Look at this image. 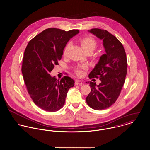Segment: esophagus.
I'll return each mask as SVG.
<instances>
[{
	"label": "esophagus",
	"mask_w": 150,
	"mask_h": 150,
	"mask_svg": "<svg viewBox=\"0 0 150 150\" xmlns=\"http://www.w3.org/2000/svg\"><path fill=\"white\" fill-rule=\"evenodd\" d=\"M82 84H83L82 81H79V80H76L75 82V85H80V86H81Z\"/></svg>",
	"instance_id": "34e87169"
}]
</instances>
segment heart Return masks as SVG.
I'll return each mask as SVG.
<instances>
[{
  "label": "heart",
  "mask_w": 150,
  "mask_h": 150,
  "mask_svg": "<svg viewBox=\"0 0 150 150\" xmlns=\"http://www.w3.org/2000/svg\"><path fill=\"white\" fill-rule=\"evenodd\" d=\"M81 46L84 52L87 54H91L93 51V50L96 48L97 46V43L96 40L92 38L91 37H85L81 39L80 41ZM70 46V43H69L64 50V55H66L67 54V52L68 51V50ZM83 69H84V67H83ZM76 74L78 76H81L83 75V72L81 69L79 68L75 70Z\"/></svg>",
  "instance_id": "heart-1"
}]
</instances>
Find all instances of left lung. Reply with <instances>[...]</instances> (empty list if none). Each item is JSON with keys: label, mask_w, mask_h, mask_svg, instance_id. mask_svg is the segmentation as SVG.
Instances as JSON below:
<instances>
[{"label": "left lung", "mask_w": 150, "mask_h": 150, "mask_svg": "<svg viewBox=\"0 0 150 150\" xmlns=\"http://www.w3.org/2000/svg\"><path fill=\"white\" fill-rule=\"evenodd\" d=\"M88 31L103 40L106 52L88 75L90 79L99 78L101 83L88 82L91 90L86 98L91 108L101 110L112 105L120 93L127 75V57L122 44L113 35L99 28Z\"/></svg>", "instance_id": "8db88e82"}]
</instances>
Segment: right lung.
<instances>
[{"mask_svg":"<svg viewBox=\"0 0 150 150\" xmlns=\"http://www.w3.org/2000/svg\"><path fill=\"white\" fill-rule=\"evenodd\" d=\"M79 33L78 30L48 28L32 39L24 51V81L34 103L43 110L55 112L62 108L69 90L74 86L75 81L69 76L59 81L50 73L58 65L69 39Z\"/></svg>","mask_w":150,"mask_h":150,"instance_id":"right-lung-1","label":"right lung"}]
</instances>
